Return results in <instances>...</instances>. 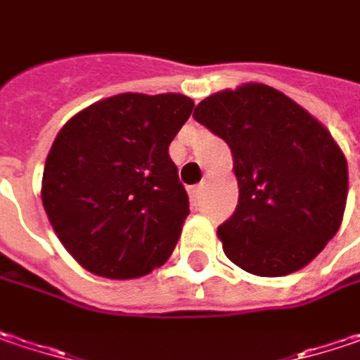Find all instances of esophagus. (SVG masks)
<instances>
[{
    "label": "esophagus",
    "instance_id": "1",
    "mask_svg": "<svg viewBox=\"0 0 360 360\" xmlns=\"http://www.w3.org/2000/svg\"><path fill=\"white\" fill-rule=\"evenodd\" d=\"M202 190H205V186H202V184H196V186H192V188L188 190L190 202H192V205H196V202L200 200V196H202Z\"/></svg>",
    "mask_w": 360,
    "mask_h": 360
}]
</instances>
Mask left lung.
I'll list each match as a JSON object with an SVG mask.
<instances>
[{
	"instance_id": "1",
	"label": "left lung",
	"mask_w": 360,
	"mask_h": 360,
	"mask_svg": "<svg viewBox=\"0 0 360 360\" xmlns=\"http://www.w3.org/2000/svg\"><path fill=\"white\" fill-rule=\"evenodd\" d=\"M194 119L233 153L239 205L219 226L226 257L261 278L308 265L336 235L347 207V158L330 131L259 82L210 95Z\"/></svg>"
}]
</instances>
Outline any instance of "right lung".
Instances as JSON below:
<instances>
[{
  "label": "right lung",
  "mask_w": 360,
  "mask_h": 360,
  "mask_svg": "<svg viewBox=\"0 0 360 360\" xmlns=\"http://www.w3.org/2000/svg\"><path fill=\"white\" fill-rule=\"evenodd\" d=\"M192 109L178 93H121L58 131L42 205L64 249L91 274L141 278L172 255L190 208L168 148Z\"/></svg>",
  "instance_id": "obj_1"
}]
</instances>
